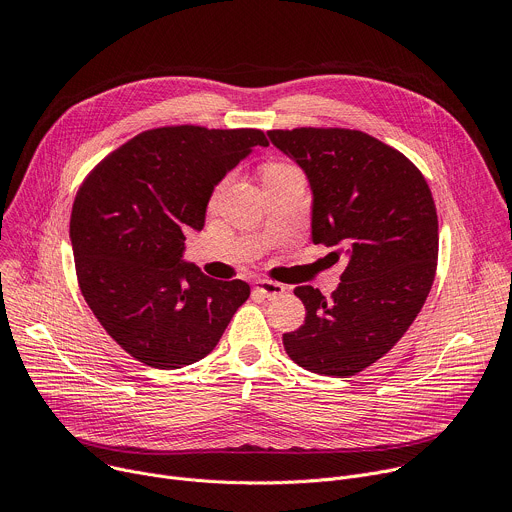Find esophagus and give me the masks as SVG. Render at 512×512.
<instances>
[{
    "label": "esophagus",
    "mask_w": 512,
    "mask_h": 512,
    "mask_svg": "<svg viewBox=\"0 0 512 512\" xmlns=\"http://www.w3.org/2000/svg\"><path fill=\"white\" fill-rule=\"evenodd\" d=\"M255 289H257V294H261L263 298L273 300L283 294L285 285H281L277 281H269V279H259V281H255Z\"/></svg>",
    "instance_id": "esophagus-1"
}]
</instances>
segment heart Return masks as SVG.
<instances>
[{"instance_id":"obj_1","label":"heart","mask_w":512,"mask_h":512,"mask_svg":"<svg viewBox=\"0 0 512 512\" xmlns=\"http://www.w3.org/2000/svg\"><path fill=\"white\" fill-rule=\"evenodd\" d=\"M289 170H296V168H291V166H287V164H279V162H273V164H267V166L263 168V178L279 176V174H285V172H289Z\"/></svg>"}]
</instances>
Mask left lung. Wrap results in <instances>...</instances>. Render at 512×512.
Instances as JSON below:
<instances>
[{
    "label": "left lung",
    "instance_id": "1",
    "mask_svg": "<svg viewBox=\"0 0 512 512\" xmlns=\"http://www.w3.org/2000/svg\"><path fill=\"white\" fill-rule=\"evenodd\" d=\"M312 188V241L344 261L324 298L300 285L306 322L283 334L306 371L352 377L385 356L421 312L437 267V212L423 174L377 137L340 127L267 131Z\"/></svg>",
    "mask_w": 512,
    "mask_h": 512
}]
</instances>
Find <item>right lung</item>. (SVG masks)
Listing matches in <instances>:
<instances>
[{
    "mask_svg": "<svg viewBox=\"0 0 512 512\" xmlns=\"http://www.w3.org/2000/svg\"><path fill=\"white\" fill-rule=\"evenodd\" d=\"M261 129L172 125L143 131L83 182L70 241L83 296L107 334L135 360L174 371L221 340L251 294L241 281L182 261L184 233L202 231L206 204Z\"/></svg>",
    "mask_w": 512,
    "mask_h": 512,
    "instance_id": "add662e5",
    "label": "right lung"
}]
</instances>
